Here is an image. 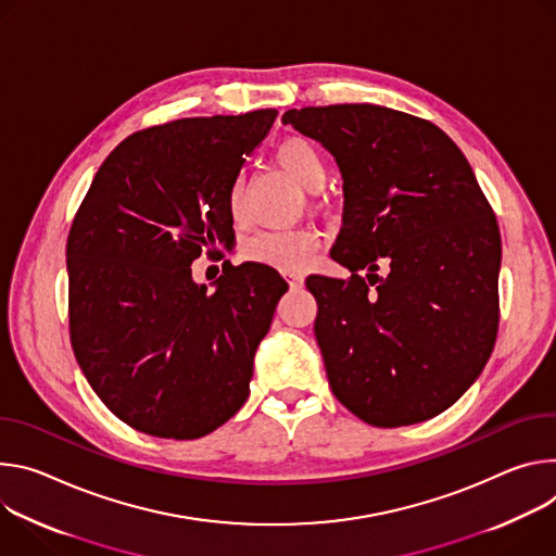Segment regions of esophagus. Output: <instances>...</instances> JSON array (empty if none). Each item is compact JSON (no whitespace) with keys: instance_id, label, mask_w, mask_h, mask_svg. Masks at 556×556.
I'll return each instance as SVG.
<instances>
[{"instance_id":"1","label":"esophagus","mask_w":556,"mask_h":556,"mask_svg":"<svg viewBox=\"0 0 556 556\" xmlns=\"http://www.w3.org/2000/svg\"><path fill=\"white\" fill-rule=\"evenodd\" d=\"M285 276H287V280H289L291 289H300V287L304 285V276H302L300 271H287Z\"/></svg>"}]
</instances>
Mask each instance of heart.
<instances>
[{
    "label": "heart",
    "instance_id": "b5f03b06",
    "mask_svg": "<svg viewBox=\"0 0 556 556\" xmlns=\"http://www.w3.org/2000/svg\"><path fill=\"white\" fill-rule=\"evenodd\" d=\"M276 163L304 192H320L327 180V165L320 150L302 137H289L274 152ZM227 212L236 225L244 220V185L236 178L227 190ZM318 233L309 227L289 231H263L244 244V256L280 271L302 269L314 256Z\"/></svg>",
    "mask_w": 556,
    "mask_h": 556
}]
</instances>
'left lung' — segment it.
<instances>
[{
  "mask_svg": "<svg viewBox=\"0 0 556 556\" xmlns=\"http://www.w3.org/2000/svg\"><path fill=\"white\" fill-rule=\"evenodd\" d=\"M282 123L342 172L331 258L351 278H306L333 395L380 428L440 415L479 378L500 327L502 238L472 167L433 123L382 105L287 110Z\"/></svg>",
  "mask_w": 556,
  "mask_h": 556,
  "instance_id": "1",
  "label": "left lung"
}]
</instances>
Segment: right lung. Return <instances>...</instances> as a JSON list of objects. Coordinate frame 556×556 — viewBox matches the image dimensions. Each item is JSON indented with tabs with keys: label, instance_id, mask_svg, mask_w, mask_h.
I'll use <instances>...</instances> for the list:
<instances>
[{
	"label": "right lung",
	"instance_id": "1",
	"mask_svg": "<svg viewBox=\"0 0 556 556\" xmlns=\"http://www.w3.org/2000/svg\"><path fill=\"white\" fill-rule=\"evenodd\" d=\"M276 110L197 116L121 141L73 220L71 342L99 400L165 440L203 438L250 395L254 355L285 278L227 265L216 291L192 280L205 247L229 242L227 190Z\"/></svg>",
	"mask_w": 556,
	"mask_h": 556
}]
</instances>
